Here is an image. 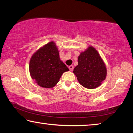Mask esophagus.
I'll return each mask as SVG.
<instances>
[{"instance_id":"esophagus-1","label":"esophagus","mask_w":133,"mask_h":133,"mask_svg":"<svg viewBox=\"0 0 133 133\" xmlns=\"http://www.w3.org/2000/svg\"><path fill=\"white\" fill-rule=\"evenodd\" d=\"M69 68L70 69V70L73 71V69H74V67H73V66H72V65H71V66H69Z\"/></svg>"}]
</instances>
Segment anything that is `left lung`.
Returning a JSON list of instances; mask_svg holds the SVG:
<instances>
[{
  "label": "left lung",
  "instance_id": "8db88e82",
  "mask_svg": "<svg viewBox=\"0 0 133 133\" xmlns=\"http://www.w3.org/2000/svg\"><path fill=\"white\" fill-rule=\"evenodd\" d=\"M73 73L80 84L89 89H96L106 78L107 69L97 50L89 46L78 57V65Z\"/></svg>",
  "mask_w": 133,
  "mask_h": 133
}]
</instances>
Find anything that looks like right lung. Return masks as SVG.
I'll return each instance as SVG.
<instances>
[{"label": "right lung", "instance_id": "1", "mask_svg": "<svg viewBox=\"0 0 133 133\" xmlns=\"http://www.w3.org/2000/svg\"><path fill=\"white\" fill-rule=\"evenodd\" d=\"M69 70L60 60L57 47L53 41L38 49L29 63L31 78L38 85L46 89L55 87L63 73Z\"/></svg>", "mask_w": 133, "mask_h": 133}]
</instances>
